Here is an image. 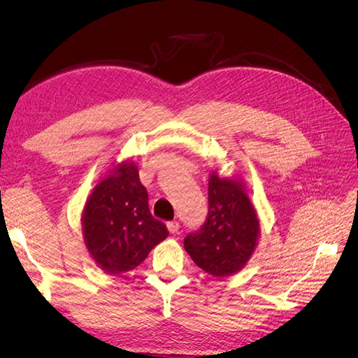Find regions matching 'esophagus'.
Returning <instances> with one entry per match:
<instances>
[{
  "instance_id": "1",
  "label": "esophagus",
  "mask_w": 358,
  "mask_h": 358,
  "mask_svg": "<svg viewBox=\"0 0 358 358\" xmlns=\"http://www.w3.org/2000/svg\"><path fill=\"white\" fill-rule=\"evenodd\" d=\"M167 229H169V231L171 234H176L179 231V229H180V225H179L178 221H170V222H167Z\"/></svg>"
}]
</instances>
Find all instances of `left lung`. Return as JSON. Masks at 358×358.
Wrapping results in <instances>:
<instances>
[{
    "label": "left lung",
    "mask_w": 358,
    "mask_h": 358,
    "mask_svg": "<svg viewBox=\"0 0 358 358\" xmlns=\"http://www.w3.org/2000/svg\"><path fill=\"white\" fill-rule=\"evenodd\" d=\"M209 212L204 225L183 241V248L200 268L215 278L242 270L259 239V220L241 178L209 176Z\"/></svg>",
    "instance_id": "obj_1"
}]
</instances>
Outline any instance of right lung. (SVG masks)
<instances>
[{
    "instance_id": "1",
    "label": "right lung",
    "mask_w": 358,
    "mask_h": 358,
    "mask_svg": "<svg viewBox=\"0 0 358 358\" xmlns=\"http://www.w3.org/2000/svg\"><path fill=\"white\" fill-rule=\"evenodd\" d=\"M86 249L106 273L121 275L142 264L149 252L169 236L148 206L133 159L117 162L92 188L82 212Z\"/></svg>"
}]
</instances>
